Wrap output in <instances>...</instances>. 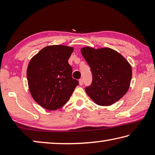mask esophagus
Masks as SVG:
<instances>
[{
    "label": "esophagus",
    "instance_id": "obj_1",
    "mask_svg": "<svg viewBox=\"0 0 155 155\" xmlns=\"http://www.w3.org/2000/svg\"><path fill=\"white\" fill-rule=\"evenodd\" d=\"M78 82H79V85H82L83 84V80L81 78V79H80L79 81H78Z\"/></svg>",
    "mask_w": 155,
    "mask_h": 155
}]
</instances>
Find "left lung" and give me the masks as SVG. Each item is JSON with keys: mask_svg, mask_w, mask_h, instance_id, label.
I'll return each mask as SVG.
<instances>
[{"mask_svg": "<svg viewBox=\"0 0 155 155\" xmlns=\"http://www.w3.org/2000/svg\"><path fill=\"white\" fill-rule=\"evenodd\" d=\"M84 59L91 68L93 81L85 91L94 103L110 106L124 96L132 78V68L118 52L110 48L81 49Z\"/></svg>", "mask_w": 155, "mask_h": 155, "instance_id": "obj_1", "label": "left lung"}]
</instances>
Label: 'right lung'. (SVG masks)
<instances>
[{"instance_id":"1","label":"right lung","mask_w":155,"mask_h":155,"mask_svg":"<svg viewBox=\"0 0 155 155\" xmlns=\"http://www.w3.org/2000/svg\"><path fill=\"white\" fill-rule=\"evenodd\" d=\"M74 48L65 45L44 47L28 63V90L37 103L47 110L59 109L67 103L78 85L68 64Z\"/></svg>"}]
</instances>
